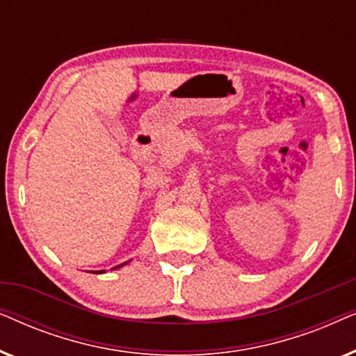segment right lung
<instances>
[{"label":"right lung","mask_w":356,"mask_h":356,"mask_svg":"<svg viewBox=\"0 0 356 356\" xmlns=\"http://www.w3.org/2000/svg\"><path fill=\"white\" fill-rule=\"evenodd\" d=\"M124 264H128V262H124ZM124 264H120V266H116V267H115V269H118V267H121V266H124ZM102 272H104V270H102ZM102 272H99V270H97V272H94V274H102Z\"/></svg>","instance_id":"1"}]
</instances>
